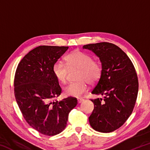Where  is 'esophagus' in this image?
Returning a JSON list of instances; mask_svg holds the SVG:
<instances>
[{"label": "esophagus", "instance_id": "esophagus-1", "mask_svg": "<svg viewBox=\"0 0 150 150\" xmlns=\"http://www.w3.org/2000/svg\"><path fill=\"white\" fill-rule=\"evenodd\" d=\"M83 100H84V99H83V98H77V101H78V103H82Z\"/></svg>", "mask_w": 150, "mask_h": 150}]
</instances>
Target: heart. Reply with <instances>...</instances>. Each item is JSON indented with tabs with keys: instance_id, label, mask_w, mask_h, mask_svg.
<instances>
[{
	"instance_id": "1",
	"label": "heart",
	"mask_w": 150,
	"mask_h": 150,
	"mask_svg": "<svg viewBox=\"0 0 150 150\" xmlns=\"http://www.w3.org/2000/svg\"><path fill=\"white\" fill-rule=\"evenodd\" d=\"M66 65L57 62L54 63L52 71L58 82L65 84L67 81L69 69H79L77 82L72 83L64 88L65 95L80 97L88 91V85H94L100 79L103 75L101 63L79 50L73 51L65 57Z\"/></svg>"
}]
</instances>
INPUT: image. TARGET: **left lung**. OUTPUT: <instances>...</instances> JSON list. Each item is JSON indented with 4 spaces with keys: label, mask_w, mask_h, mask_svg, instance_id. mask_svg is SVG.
<instances>
[{
    "label": "left lung",
    "mask_w": 150,
    "mask_h": 150,
    "mask_svg": "<svg viewBox=\"0 0 150 150\" xmlns=\"http://www.w3.org/2000/svg\"><path fill=\"white\" fill-rule=\"evenodd\" d=\"M99 57L103 75L91 93L104 95V99H91L94 110L88 118L91 127L108 133L120 128L131 115L138 92V79L135 67L120 47L108 42L85 45Z\"/></svg>",
    "instance_id": "1"
}]
</instances>
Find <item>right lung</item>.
<instances>
[{
    "instance_id": "add662e5",
    "label": "right lung",
    "mask_w": 150,
    "mask_h": 150,
    "mask_svg": "<svg viewBox=\"0 0 150 150\" xmlns=\"http://www.w3.org/2000/svg\"><path fill=\"white\" fill-rule=\"evenodd\" d=\"M67 46L40 45L29 52L18 65L14 80L16 103L27 123L46 136L59 134L69 114L77 105L75 97L57 100L62 88L52 68Z\"/></svg>"
}]
</instances>
